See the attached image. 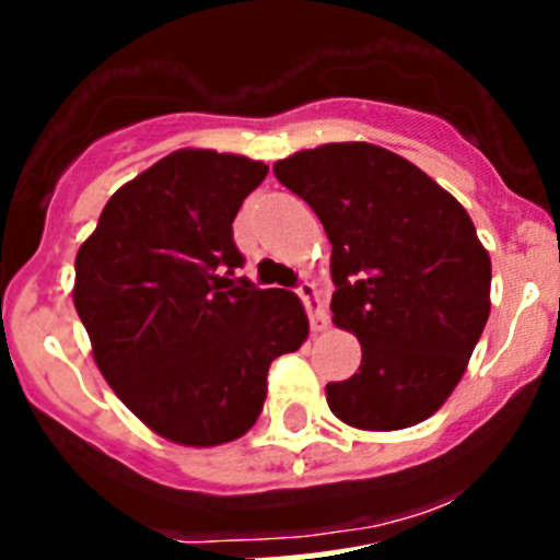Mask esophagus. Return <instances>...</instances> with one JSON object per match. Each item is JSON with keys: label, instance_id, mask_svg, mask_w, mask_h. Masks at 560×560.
<instances>
[{"label": "esophagus", "instance_id": "obj_1", "mask_svg": "<svg viewBox=\"0 0 560 560\" xmlns=\"http://www.w3.org/2000/svg\"><path fill=\"white\" fill-rule=\"evenodd\" d=\"M295 292H298V295H301L303 306H306V314H308V323H312V330L328 328V314H325L323 301H319L317 287H314L312 281H301Z\"/></svg>", "mask_w": 560, "mask_h": 560}]
</instances>
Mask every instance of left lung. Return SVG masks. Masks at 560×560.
Listing matches in <instances>:
<instances>
[{"instance_id": "left-lung-1", "label": "left lung", "mask_w": 560, "mask_h": 560, "mask_svg": "<svg viewBox=\"0 0 560 560\" xmlns=\"http://www.w3.org/2000/svg\"><path fill=\"white\" fill-rule=\"evenodd\" d=\"M281 186L323 221L330 312L361 341V366L325 385L336 418L405 430L430 418L490 317V254L463 205L390 150L323 144L276 161Z\"/></svg>"}]
</instances>
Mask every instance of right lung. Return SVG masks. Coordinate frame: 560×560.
I'll list each match as a JSON object with an SVG mask.
<instances>
[{
	"instance_id": "obj_1",
	"label": "right lung",
	"mask_w": 560,
	"mask_h": 560,
	"mask_svg": "<svg viewBox=\"0 0 560 560\" xmlns=\"http://www.w3.org/2000/svg\"><path fill=\"white\" fill-rule=\"evenodd\" d=\"M268 166L177 150L106 202L75 254L73 303L114 394L183 446L254 427L268 369L308 336L301 301L230 279L246 257L232 221Z\"/></svg>"
}]
</instances>
